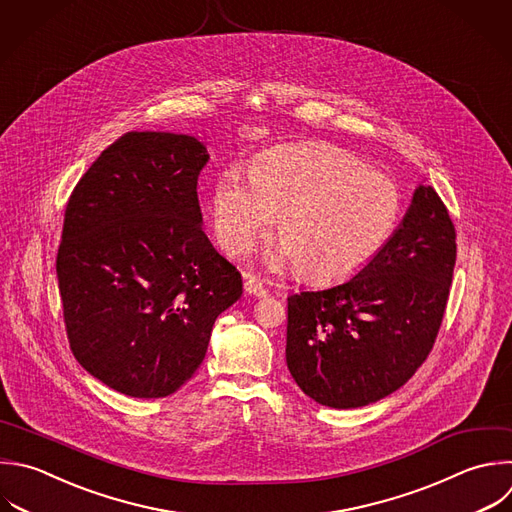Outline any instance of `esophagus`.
Returning a JSON list of instances; mask_svg holds the SVG:
<instances>
[{"label": "esophagus", "mask_w": 512, "mask_h": 512, "mask_svg": "<svg viewBox=\"0 0 512 512\" xmlns=\"http://www.w3.org/2000/svg\"><path fill=\"white\" fill-rule=\"evenodd\" d=\"M244 290L248 292V294H252V296H258V298H262V296H266L268 294V288L264 286V282H262V278L260 276H256V274H244Z\"/></svg>", "instance_id": "obj_1"}]
</instances>
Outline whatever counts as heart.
I'll return each instance as SVG.
<instances>
[{
	"label": "heart",
	"mask_w": 512,
	"mask_h": 512,
	"mask_svg": "<svg viewBox=\"0 0 512 512\" xmlns=\"http://www.w3.org/2000/svg\"><path fill=\"white\" fill-rule=\"evenodd\" d=\"M398 186L360 158L326 144L262 154L246 176L222 170L212 190V228L238 256L276 218L278 256L308 280H334L370 262L400 218Z\"/></svg>",
	"instance_id": "obj_1"
}]
</instances>
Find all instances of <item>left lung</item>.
<instances>
[{
    "instance_id": "8db88e82",
    "label": "left lung",
    "mask_w": 512,
    "mask_h": 512,
    "mask_svg": "<svg viewBox=\"0 0 512 512\" xmlns=\"http://www.w3.org/2000/svg\"><path fill=\"white\" fill-rule=\"evenodd\" d=\"M456 232L432 186H418L400 228L350 280L288 296L286 364L312 400L358 408L398 390L438 336Z\"/></svg>"
}]
</instances>
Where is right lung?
<instances>
[{"mask_svg": "<svg viewBox=\"0 0 512 512\" xmlns=\"http://www.w3.org/2000/svg\"><path fill=\"white\" fill-rule=\"evenodd\" d=\"M192 136L126 132L76 184L56 274L76 360L110 388L162 398L206 356L242 276L202 230Z\"/></svg>", "mask_w": 512, "mask_h": 512, "instance_id": "obj_1", "label": "right lung"}]
</instances>
